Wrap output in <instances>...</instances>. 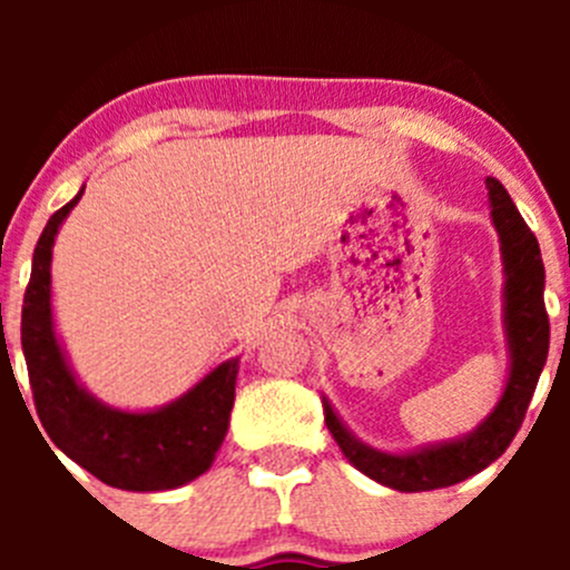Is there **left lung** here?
I'll return each mask as SVG.
<instances>
[{
    "label": "left lung",
    "instance_id": "left-lung-1",
    "mask_svg": "<svg viewBox=\"0 0 570 570\" xmlns=\"http://www.w3.org/2000/svg\"><path fill=\"white\" fill-rule=\"evenodd\" d=\"M491 220L502 243L504 264V336H508L510 372L497 407L463 439L419 446L413 452H381L355 439L331 402L322 396L325 424L342 455L366 476L394 491L416 493L455 485L491 465L519 433L527 407L549 355V314L543 303V258L538 239L515 209L513 198L497 178H485Z\"/></svg>",
    "mask_w": 570,
    "mask_h": 570
}]
</instances>
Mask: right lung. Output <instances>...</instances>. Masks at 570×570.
Instances as JSON below:
<instances>
[{
    "instance_id": "1",
    "label": "right lung",
    "mask_w": 570,
    "mask_h": 570,
    "mask_svg": "<svg viewBox=\"0 0 570 570\" xmlns=\"http://www.w3.org/2000/svg\"><path fill=\"white\" fill-rule=\"evenodd\" d=\"M77 198L46 223L21 308V347L32 400L51 444L120 491H170L204 474L228 433L239 358L223 361L187 394L154 411H120L96 400L68 366L51 317V248Z\"/></svg>"
}]
</instances>
